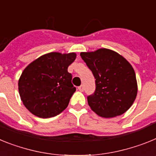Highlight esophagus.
<instances>
[{"label": "esophagus", "instance_id": "esophagus-1", "mask_svg": "<svg viewBox=\"0 0 156 156\" xmlns=\"http://www.w3.org/2000/svg\"><path fill=\"white\" fill-rule=\"evenodd\" d=\"M78 90L81 92H83L84 91V86L83 85H81L80 86H78Z\"/></svg>", "mask_w": 156, "mask_h": 156}]
</instances>
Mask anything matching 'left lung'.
<instances>
[{"mask_svg":"<svg viewBox=\"0 0 156 156\" xmlns=\"http://www.w3.org/2000/svg\"><path fill=\"white\" fill-rule=\"evenodd\" d=\"M82 59L96 78V89L87 97L89 106L98 115L112 118L125 113L137 93L136 74L131 64L107 48L81 52Z\"/></svg>","mask_w":156,"mask_h":156,"instance_id":"1","label":"left lung"}]
</instances>
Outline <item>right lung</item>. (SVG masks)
I'll return each instance as SVG.
<instances>
[{
	"mask_svg": "<svg viewBox=\"0 0 156 156\" xmlns=\"http://www.w3.org/2000/svg\"><path fill=\"white\" fill-rule=\"evenodd\" d=\"M76 58L74 52H50L24 69L19 80V93L24 106L37 117L56 116L68 106L76 88L67 71Z\"/></svg>",
	"mask_w": 156,
	"mask_h": 156,
	"instance_id": "1",
	"label": "right lung"
}]
</instances>
